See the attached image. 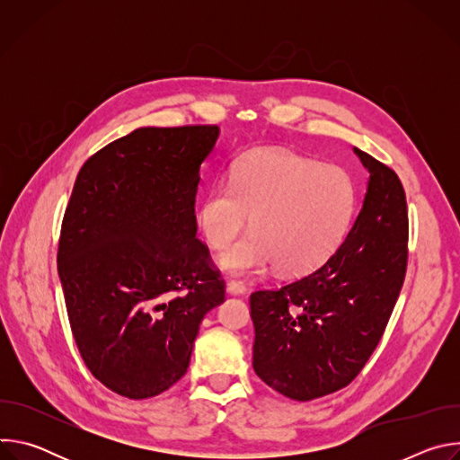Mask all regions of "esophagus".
<instances>
[{"label": "esophagus", "mask_w": 460, "mask_h": 460, "mask_svg": "<svg viewBox=\"0 0 460 460\" xmlns=\"http://www.w3.org/2000/svg\"><path fill=\"white\" fill-rule=\"evenodd\" d=\"M226 289H227L229 295H243L245 293V286L242 282H238V280H229L226 284Z\"/></svg>", "instance_id": "34e87169"}]
</instances>
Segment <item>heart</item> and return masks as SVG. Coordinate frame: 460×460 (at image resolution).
<instances>
[{"label": "heart", "mask_w": 460, "mask_h": 460, "mask_svg": "<svg viewBox=\"0 0 460 460\" xmlns=\"http://www.w3.org/2000/svg\"><path fill=\"white\" fill-rule=\"evenodd\" d=\"M357 187L337 165H322L279 149L238 158L227 185L213 187L196 209V226L213 249L227 245L245 226L243 238L218 254L229 273L302 277L320 268L344 242L355 211Z\"/></svg>", "instance_id": "obj_1"}]
</instances>
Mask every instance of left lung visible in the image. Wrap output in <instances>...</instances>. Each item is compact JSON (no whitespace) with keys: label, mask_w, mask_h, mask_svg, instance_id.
<instances>
[{"label":"left lung","mask_w":460,"mask_h":460,"mask_svg":"<svg viewBox=\"0 0 460 460\" xmlns=\"http://www.w3.org/2000/svg\"><path fill=\"white\" fill-rule=\"evenodd\" d=\"M353 151L369 180L342 245L309 275L249 298L254 373L300 402L346 387L362 371L406 277L404 187L395 171Z\"/></svg>","instance_id":"left-lung-1"}]
</instances>
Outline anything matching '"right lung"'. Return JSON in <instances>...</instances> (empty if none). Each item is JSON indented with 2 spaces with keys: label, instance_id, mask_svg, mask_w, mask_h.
<instances>
[{
  "label": "right lung",
  "instance_id": "right-lung-1",
  "mask_svg": "<svg viewBox=\"0 0 460 460\" xmlns=\"http://www.w3.org/2000/svg\"><path fill=\"white\" fill-rule=\"evenodd\" d=\"M217 125L140 127L93 155L65 209L58 275L89 371L127 399L187 371L206 313L226 300L194 202Z\"/></svg>",
  "mask_w": 460,
  "mask_h": 460
}]
</instances>
